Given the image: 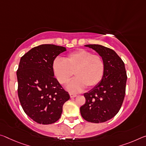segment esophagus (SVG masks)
<instances>
[{
  "instance_id": "esophagus-1",
  "label": "esophagus",
  "mask_w": 146,
  "mask_h": 146,
  "mask_svg": "<svg viewBox=\"0 0 146 146\" xmlns=\"http://www.w3.org/2000/svg\"><path fill=\"white\" fill-rule=\"evenodd\" d=\"M69 96H70L71 98H75V97L77 96V95L72 94V93H69Z\"/></svg>"
}]
</instances>
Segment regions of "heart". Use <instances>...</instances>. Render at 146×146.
Instances as JSON below:
<instances>
[{
    "mask_svg": "<svg viewBox=\"0 0 146 146\" xmlns=\"http://www.w3.org/2000/svg\"><path fill=\"white\" fill-rule=\"evenodd\" d=\"M53 72L60 84H68L75 73L76 78L68 86L69 91L81 92L86 87L91 89L103 79L105 65L103 58L89 50L80 48L69 53L64 60L56 59L52 64Z\"/></svg>",
    "mask_w": 146,
    "mask_h": 146,
    "instance_id": "heart-1",
    "label": "heart"
}]
</instances>
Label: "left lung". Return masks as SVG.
<instances>
[{
    "label": "left lung",
    "instance_id": "8db88e82",
    "mask_svg": "<svg viewBox=\"0 0 146 146\" xmlns=\"http://www.w3.org/2000/svg\"><path fill=\"white\" fill-rule=\"evenodd\" d=\"M103 58L105 71L103 79L84 96L80 108L82 117L91 123H103L114 117L121 108L125 95L127 73L124 62L114 50L101 45H86Z\"/></svg>",
    "mask_w": 146,
    "mask_h": 146
}]
</instances>
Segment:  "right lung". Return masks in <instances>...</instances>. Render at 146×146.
Listing matches in <instances>:
<instances>
[{
	"label": "right lung",
	"mask_w": 146,
	"mask_h": 146,
	"mask_svg": "<svg viewBox=\"0 0 146 146\" xmlns=\"http://www.w3.org/2000/svg\"><path fill=\"white\" fill-rule=\"evenodd\" d=\"M66 47L43 44L21 58L17 71L18 96L27 115L40 124L55 123L70 97L54 77L52 64Z\"/></svg>",
	"instance_id": "1"
}]
</instances>
